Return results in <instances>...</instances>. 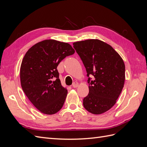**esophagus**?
Masks as SVG:
<instances>
[{"mask_svg":"<svg viewBox=\"0 0 147 147\" xmlns=\"http://www.w3.org/2000/svg\"><path fill=\"white\" fill-rule=\"evenodd\" d=\"M78 86H79V83H78V82H74V83H73V84H72V86H73V88H77Z\"/></svg>","mask_w":147,"mask_h":147,"instance_id":"esophagus-1","label":"esophagus"}]
</instances>
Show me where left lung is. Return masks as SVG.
<instances>
[{
	"mask_svg": "<svg viewBox=\"0 0 147 147\" xmlns=\"http://www.w3.org/2000/svg\"><path fill=\"white\" fill-rule=\"evenodd\" d=\"M85 67L89 94L83 99L84 109L94 115L106 112L116 104L125 81V65L122 57L108 43L89 39L73 43Z\"/></svg>",
	"mask_w": 147,
	"mask_h": 147,
	"instance_id": "left-lung-1",
	"label": "left lung"
}]
</instances>
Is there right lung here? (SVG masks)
Segmentation results:
<instances>
[{
	"label": "right lung",
	"mask_w": 147,
	"mask_h": 147,
	"mask_svg": "<svg viewBox=\"0 0 147 147\" xmlns=\"http://www.w3.org/2000/svg\"><path fill=\"white\" fill-rule=\"evenodd\" d=\"M74 53L70 44L48 39L35 44L24 55L20 67L21 87L42 113L55 114L63 107L67 90L62 86L57 67Z\"/></svg>",
	"instance_id": "add662e5"
}]
</instances>
